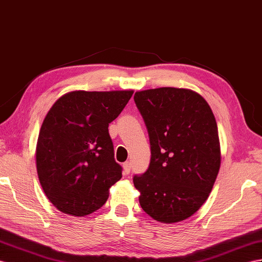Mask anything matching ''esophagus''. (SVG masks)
Masks as SVG:
<instances>
[{"label":"esophagus","mask_w":262,"mask_h":262,"mask_svg":"<svg viewBox=\"0 0 262 262\" xmlns=\"http://www.w3.org/2000/svg\"><path fill=\"white\" fill-rule=\"evenodd\" d=\"M123 168H124V172L125 173H129L130 172V168H132V165L129 162H126L123 164Z\"/></svg>","instance_id":"1"}]
</instances>
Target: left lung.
<instances>
[{"instance_id":"left-lung-1","label":"left lung","mask_w":262,"mask_h":262,"mask_svg":"<svg viewBox=\"0 0 262 262\" xmlns=\"http://www.w3.org/2000/svg\"><path fill=\"white\" fill-rule=\"evenodd\" d=\"M148 130L151 158L134 177L143 210L159 223L176 224L204 205L221 163L218 127L206 99L187 89L136 92Z\"/></svg>"}]
</instances>
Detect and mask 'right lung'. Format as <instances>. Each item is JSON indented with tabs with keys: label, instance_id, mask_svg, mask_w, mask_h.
Listing matches in <instances>:
<instances>
[{
	"label": "right lung",
	"instance_id": "1",
	"mask_svg": "<svg viewBox=\"0 0 262 262\" xmlns=\"http://www.w3.org/2000/svg\"><path fill=\"white\" fill-rule=\"evenodd\" d=\"M133 93L73 91L46 114L36 144V169L46 197L59 211L74 217L91 214L122 178L108 124Z\"/></svg>",
	"mask_w": 262,
	"mask_h": 262
}]
</instances>
